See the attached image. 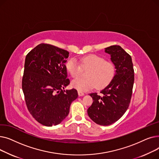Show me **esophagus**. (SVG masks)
I'll return each instance as SVG.
<instances>
[{
  "mask_svg": "<svg viewBox=\"0 0 159 159\" xmlns=\"http://www.w3.org/2000/svg\"><path fill=\"white\" fill-rule=\"evenodd\" d=\"M78 95H79V96L81 97V96H84V93H83V92H82V91H78Z\"/></svg>",
  "mask_w": 159,
  "mask_h": 159,
  "instance_id": "34e87169",
  "label": "esophagus"
}]
</instances>
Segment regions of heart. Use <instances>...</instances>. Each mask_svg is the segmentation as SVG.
I'll use <instances>...</instances> for the list:
<instances>
[{"mask_svg":"<svg viewBox=\"0 0 159 159\" xmlns=\"http://www.w3.org/2000/svg\"><path fill=\"white\" fill-rule=\"evenodd\" d=\"M83 68L89 69L86 76L87 78H77L71 81L72 88L79 91H86L93 89L102 88L112 80L115 73L113 64L106 61L104 58L96 55H89L80 59ZM66 68L72 77L80 75L81 67L74 58H70L66 63Z\"/></svg>","mask_w":159,"mask_h":159,"instance_id":"heart-1","label":"heart"}]
</instances>
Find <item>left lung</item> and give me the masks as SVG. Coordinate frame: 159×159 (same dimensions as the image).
<instances>
[{"label":"left lung","mask_w":159,"mask_h":159,"mask_svg":"<svg viewBox=\"0 0 159 159\" xmlns=\"http://www.w3.org/2000/svg\"><path fill=\"white\" fill-rule=\"evenodd\" d=\"M115 66V73L110 83L101 91V95L90 93L93 104L88 109L89 118L101 126L117 121L129 107L134 83V70L131 56L120 46L105 48Z\"/></svg>","instance_id":"left-lung-1"}]
</instances>
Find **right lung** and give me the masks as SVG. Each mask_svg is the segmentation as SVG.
<instances>
[{
  "instance_id": "right-lung-1",
  "label": "right lung",
  "mask_w": 159,
  "mask_h": 159,
  "mask_svg": "<svg viewBox=\"0 0 159 159\" xmlns=\"http://www.w3.org/2000/svg\"><path fill=\"white\" fill-rule=\"evenodd\" d=\"M66 50L40 44L28 53L24 63L22 88L28 109L44 126L60 124L68 115L71 103L78 97L70 84L65 63Z\"/></svg>"
}]
</instances>
